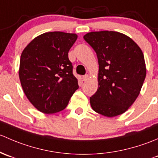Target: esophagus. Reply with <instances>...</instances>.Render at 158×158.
<instances>
[{
  "label": "esophagus",
  "instance_id": "1",
  "mask_svg": "<svg viewBox=\"0 0 158 158\" xmlns=\"http://www.w3.org/2000/svg\"><path fill=\"white\" fill-rule=\"evenodd\" d=\"M88 78H89V76L87 75V74H86V75H84V76H83V77H82V80H83V81H86Z\"/></svg>",
  "mask_w": 158,
  "mask_h": 158
}]
</instances>
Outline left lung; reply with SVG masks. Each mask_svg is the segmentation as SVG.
Returning a JSON list of instances; mask_svg holds the SVG:
<instances>
[{
    "instance_id": "8db88e82",
    "label": "left lung",
    "mask_w": 158,
    "mask_h": 158,
    "mask_svg": "<svg viewBox=\"0 0 158 158\" xmlns=\"http://www.w3.org/2000/svg\"><path fill=\"white\" fill-rule=\"evenodd\" d=\"M84 40L98 58V89L90 98L93 110L113 117L124 113L135 101L146 77L144 55L125 34L115 31L90 32Z\"/></svg>"
}]
</instances>
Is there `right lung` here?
<instances>
[{"instance_id":"1","label":"right lung","mask_w":158,"mask_h":158,"mask_svg":"<svg viewBox=\"0 0 158 158\" xmlns=\"http://www.w3.org/2000/svg\"><path fill=\"white\" fill-rule=\"evenodd\" d=\"M77 39L75 33L49 32L32 40L23 51L19 77L27 99L45 114L67 106L78 89L68 52Z\"/></svg>"}]
</instances>
